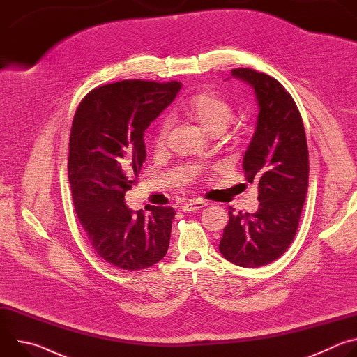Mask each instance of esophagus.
<instances>
[{
  "mask_svg": "<svg viewBox=\"0 0 357 357\" xmlns=\"http://www.w3.org/2000/svg\"><path fill=\"white\" fill-rule=\"evenodd\" d=\"M206 206V202H203V200H190V202H188V203H185V205L182 206V211L183 212H197V211H200L202 208H205Z\"/></svg>",
  "mask_w": 357,
  "mask_h": 357,
  "instance_id": "34e87169",
  "label": "esophagus"
}]
</instances>
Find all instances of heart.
I'll list each match as a JSON object with an SVG mask.
<instances>
[{"mask_svg":"<svg viewBox=\"0 0 357 357\" xmlns=\"http://www.w3.org/2000/svg\"><path fill=\"white\" fill-rule=\"evenodd\" d=\"M186 112L208 132H222L234 117L233 106L223 97L212 93L202 91L193 96L186 105ZM171 120L167 117L160 123L155 134V142L162 145L169 132Z\"/></svg>","mask_w":357,"mask_h":357,"instance_id":"b5f03b06","label":"heart"}]
</instances>
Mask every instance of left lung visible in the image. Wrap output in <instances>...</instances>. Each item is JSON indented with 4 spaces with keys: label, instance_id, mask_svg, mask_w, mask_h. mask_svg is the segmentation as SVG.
Instances as JSON below:
<instances>
[{
    "label": "left lung",
    "instance_id": "8db88e82",
    "mask_svg": "<svg viewBox=\"0 0 357 357\" xmlns=\"http://www.w3.org/2000/svg\"><path fill=\"white\" fill-rule=\"evenodd\" d=\"M231 75L254 89L260 107L243 158L247 182L259 183L260 205L256 213L229 206L219 250L236 266L259 268L281 257L296 234L308 190V145L295 101L278 80L247 68Z\"/></svg>",
    "mask_w": 357,
    "mask_h": 357
}]
</instances>
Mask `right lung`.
Wrapping results in <instances>:
<instances>
[{
	"mask_svg": "<svg viewBox=\"0 0 357 357\" xmlns=\"http://www.w3.org/2000/svg\"><path fill=\"white\" fill-rule=\"evenodd\" d=\"M181 87L175 80H121L89 91L75 113L68 161L73 205L90 244L113 267L148 268L168 251L174 208L137 212L124 197L146 157L144 131Z\"/></svg>",
	"mask_w": 357,
	"mask_h": 357,
	"instance_id": "1",
	"label": "right lung"
}]
</instances>
